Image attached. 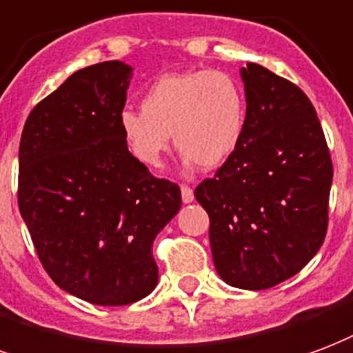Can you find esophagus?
I'll return each mask as SVG.
<instances>
[{"mask_svg":"<svg viewBox=\"0 0 353 353\" xmlns=\"http://www.w3.org/2000/svg\"><path fill=\"white\" fill-rule=\"evenodd\" d=\"M181 198L185 203H190L194 200V190L190 189L189 185H181Z\"/></svg>","mask_w":353,"mask_h":353,"instance_id":"obj_1","label":"esophagus"}]
</instances>
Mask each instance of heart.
Instances as JSON below:
<instances>
[{
    "mask_svg": "<svg viewBox=\"0 0 353 353\" xmlns=\"http://www.w3.org/2000/svg\"><path fill=\"white\" fill-rule=\"evenodd\" d=\"M123 110L119 130L134 161L159 168L170 150V134L187 164L223 166L241 142L247 121L245 93L223 70H187L157 78L140 103Z\"/></svg>",
    "mask_w": 353,
    "mask_h": 353,
    "instance_id": "b5f03b06",
    "label": "heart"
}]
</instances>
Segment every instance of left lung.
Returning a JSON list of instances; mask_svg holds the SVG:
<instances>
[{
    "label": "left lung",
    "mask_w": 353,
    "mask_h": 353,
    "mask_svg": "<svg viewBox=\"0 0 353 353\" xmlns=\"http://www.w3.org/2000/svg\"><path fill=\"white\" fill-rule=\"evenodd\" d=\"M241 78V142L194 196L210 215L221 279L265 290L299 273L322 247L333 164L314 106L296 83L256 63Z\"/></svg>",
    "instance_id": "8db88e82"
}]
</instances>
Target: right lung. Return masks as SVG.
<instances>
[{
	"mask_svg": "<svg viewBox=\"0 0 353 353\" xmlns=\"http://www.w3.org/2000/svg\"><path fill=\"white\" fill-rule=\"evenodd\" d=\"M130 74L121 61L70 74L31 110L18 151V208L39 260L59 288L103 307L153 292L151 247L181 208L179 187L123 142Z\"/></svg>",
	"mask_w": 353,
	"mask_h": 353,
	"instance_id": "add662e5",
	"label": "right lung"
}]
</instances>
